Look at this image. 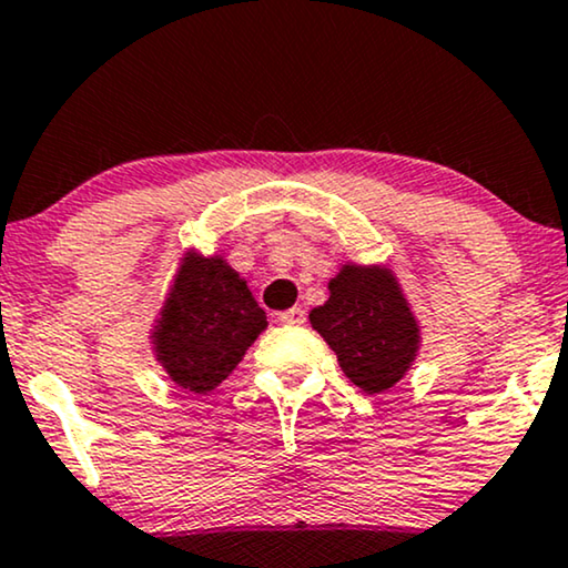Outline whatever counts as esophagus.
<instances>
[{"instance_id": "34e87169", "label": "esophagus", "mask_w": 568, "mask_h": 568, "mask_svg": "<svg viewBox=\"0 0 568 568\" xmlns=\"http://www.w3.org/2000/svg\"><path fill=\"white\" fill-rule=\"evenodd\" d=\"M277 323H283V325H304L306 323V312L298 310V306H293V310L277 314Z\"/></svg>"}]
</instances>
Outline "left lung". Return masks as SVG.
<instances>
[{"mask_svg": "<svg viewBox=\"0 0 568 568\" xmlns=\"http://www.w3.org/2000/svg\"><path fill=\"white\" fill-rule=\"evenodd\" d=\"M327 302L310 323L336 352L341 371L365 394H384L405 378L420 349V325L399 280L384 264H341Z\"/></svg>", "mask_w": 568, "mask_h": 568, "instance_id": "8db88e82", "label": "left lung"}]
</instances>
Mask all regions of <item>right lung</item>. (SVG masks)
<instances>
[{
	"mask_svg": "<svg viewBox=\"0 0 568 568\" xmlns=\"http://www.w3.org/2000/svg\"><path fill=\"white\" fill-rule=\"evenodd\" d=\"M264 327L266 312L227 258L190 248L176 266L150 344L176 386L206 394L235 371Z\"/></svg>",
	"mask_w": 568,
	"mask_h": 568,
	"instance_id": "obj_1",
	"label": "right lung"
}]
</instances>
